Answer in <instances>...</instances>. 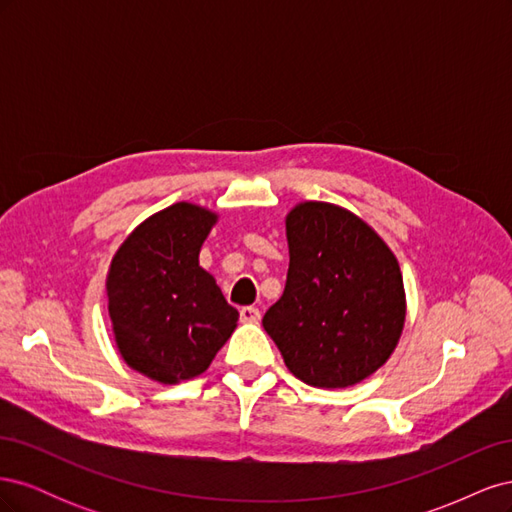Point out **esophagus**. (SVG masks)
<instances>
[{
  "label": "esophagus",
  "mask_w": 512,
  "mask_h": 512,
  "mask_svg": "<svg viewBox=\"0 0 512 512\" xmlns=\"http://www.w3.org/2000/svg\"><path fill=\"white\" fill-rule=\"evenodd\" d=\"M239 316H241V320H243V322H258V320H260V312H258V307H254V305L241 307Z\"/></svg>",
  "instance_id": "34e87169"
}]
</instances>
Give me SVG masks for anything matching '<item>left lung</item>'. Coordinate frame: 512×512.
<instances>
[{"label": "left lung", "instance_id": "left-lung-1", "mask_svg": "<svg viewBox=\"0 0 512 512\" xmlns=\"http://www.w3.org/2000/svg\"><path fill=\"white\" fill-rule=\"evenodd\" d=\"M286 237V288L262 327L292 376L346 389L382 367L404 331L399 262L374 228L331 203L294 207Z\"/></svg>", "mask_w": 512, "mask_h": 512}]
</instances>
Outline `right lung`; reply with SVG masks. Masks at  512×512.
I'll return each instance as SVG.
<instances>
[{
	"instance_id": "obj_1",
	"label": "right lung",
	"mask_w": 512,
	"mask_h": 512,
	"mask_svg": "<svg viewBox=\"0 0 512 512\" xmlns=\"http://www.w3.org/2000/svg\"><path fill=\"white\" fill-rule=\"evenodd\" d=\"M218 215L175 203L121 243L106 277L117 348L132 369L162 384L200 376L237 327L239 312L198 265Z\"/></svg>"
}]
</instances>
